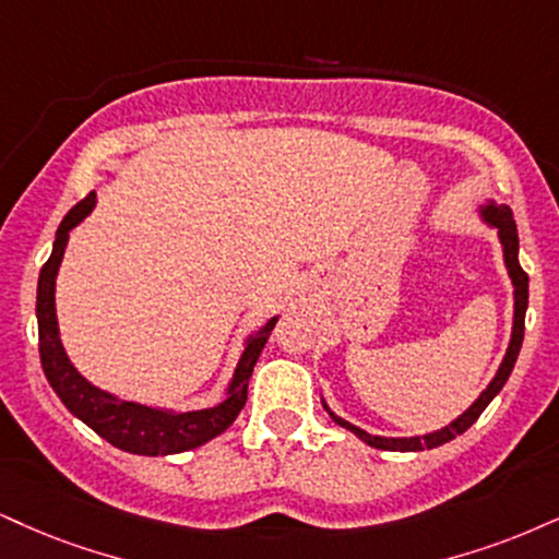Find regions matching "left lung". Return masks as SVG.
<instances>
[{
    "label": "left lung",
    "instance_id": "obj_1",
    "mask_svg": "<svg viewBox=\"0 0 559 559\" xmlns=\"http://www.w3.org/2000/svg\"><path fill=\"white\" fill-rule=\"evenodd\" d=\"M477 217L485 223L487 227H492L495 233H498V240L502 246V261H506V269H508V277H511V285H513V329H511V342H508V349L506 355H502V362L498 368V373L490 383H487V389L481 391V394L474 399L469 404V409H464L456 419H451L445 427H440V430H432V432H425V436H409V438H385V436H373V432L362 430V427H357L353 423H347V419H342L340 415H334L332 409H329L326 399L321 396V404L323 409L329 412V417L334 419L336 425L344 427V430H349L353 436H357L362 440V443L373 445V448H381V451H425V448H438L448 443V440H453L456 436H461L464 430H469V427L477 423V417L481 412L487 409V404L492 402L495 396L500 394V389L506 385L508 376H511L515 360H519V353H521V342H523V321H526V308H528V274L523 272L521 264H519V230H515V219H513V212L508 210L506 204H498L495 199H487L485 204L477 206Z\"/></svg>",
    "mask_w": 559,
    "mask_h": 559
}]
</instances>
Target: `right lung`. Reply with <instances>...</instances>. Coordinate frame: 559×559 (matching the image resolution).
Segmentation results:
<instances>
[{"mask_svg": "<svg viewBox=\"0 0 559 559\" xmlns=\"http://www.w3.org/2000/svg\"><path fill=\"white\" fill-rule=\"evenodd\" d=\"M98 197L87 194L80 204H74L61 219L57 238H53L51 257L40 269L38 277V295H36V319H38V349L44 373L57 391L61 404L72 412L74 417L82 419L90 430H95L103 440L121 448L136 456H170V453H183L191 448H199L225 432L227 427L236 423V417L243 409L248 396V378L253 373L261 349L272 334L274 323L280 316H272L264 326L251 332L243 340V353L238 357L233 378L227 381L223 399L215 406L206 409H170V406L140 404L129 402L103 391L95 383H90L85 376L74 368L69 360L64 344L59 336V319H57V274L64 259L69 233L95 210Z\"/></svg>", "mask_w": 559, "mask_h": 559, "instance_id": "obj_1", "label": "right lung"}]
</instances>
